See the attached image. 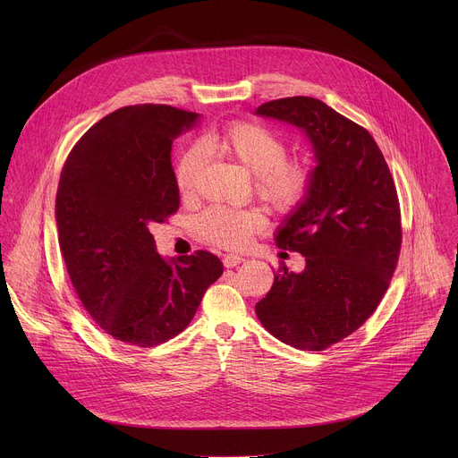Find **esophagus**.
I'll list each match as a JSON object with an SVG mask.
<instances>
[{"label":"esophagus","mask_w":458,"mask_h":458,"mask_svg":"<svg viewBox=\"0 0 458 458\" xmlns=\"http://www.w3.org/2000/svg\"><path fill=\"white\" fill-rule=\"evenodd\" d=\"M242 260H244V259H242L241 255H235V253H228V255H225V257H223V265H225V268H233V267L241 265Z\"/></svg>","instance_id":"esophagus-1"}]
</instances>
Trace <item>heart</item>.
<instances>
[{"mask_svg": "<svg viewBox=\"0 0 458 458\" xmlns=\"http://www.w3.org/2000/svg\"><path fill=\"white\" fill-rule=\"evenodd\" d=\"M207 154H221L255 177V191L260 199L279 212L299 208L313 188V168L304 157H286V141L274 130L253 121H232L203 140L201 147L186 148L175 166V184L188 198L199 188L207 168ZM265 214L257 208L212 207L198 219L203 241L221 248H239L263 230Z\"/></svg>", "mask_w": 458, "mask_h": 458, "instance_id": "b5f03b06", "label": "heart"}]
</instances>
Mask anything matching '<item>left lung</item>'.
<instances>
[{
    "mask_svg": "<svg viewBox=\"0 0 458 458\" xmlns=\"http://www.w3.org/2000/svg\"><path fill=\"white\" fill-rule=\"evenodd\" d=\"M255 114L302 128L317 157L308 199L276 235L279 248L306 257V268L281 265L255 313L284 344L322 352L360 328L394 277L403 244L397 188L368 130L320 99L283 98Z\"/></svg>",
    "mask_w": 458,
    "mask_h": 458,
    "instance_id": "8db88e82",
    "label": "left lung"
}]
</instances>
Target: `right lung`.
Masks as SVG:
<instances>
[{"label": "right lung", "mask_w": 458, "mask_h": 458, "mask_svg": "<svg viewBox=\"0 0 458 458\" xmlns=\"http://www.w3.org/2000/svg\"><path fill=\"white\" fill-rule=\"evenodd\" d=\"M198 117L170 105L117 108L63 165L59 250L83 308L115 341L150 348L174 339L223 274L207 250L166 263L150 233L179 210L172 143Z\"/></svg>", "instance_id": "obj_1"}]
</instances>
